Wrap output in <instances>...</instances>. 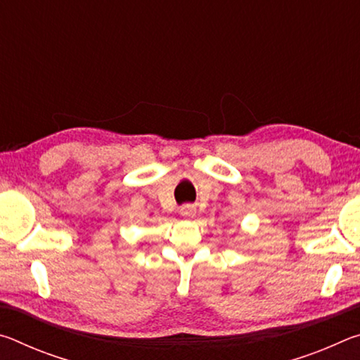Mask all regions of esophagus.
Masks as SVG:
<instances>
[{
	"mask_svg": "<svg viewBox=\"0 0 360 360\" xmlns=\"http://www.w3.org/2000/svg\"><path fill=\"white\" fill-rule=\"evenodd\" d=\"M197 214V211H195L193 206H184V208H181V216L186 217V219H192Z\"/></svg>",
	"mask_w": 360,
	"mask_h": 360,
	"instance_id": "1",
	"label": "esophagus"
}]
</instances>
